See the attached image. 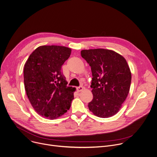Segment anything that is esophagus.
<instances>
[{
    "label": "esophagus",
    "instance_id": "1",
    "mask_svg": "<svg viewBox=\"0 0 157 157\" xmlns=\"http://www.w3.org/2000/svg\"><path fill=\"white\" fill-rule=\"evenodd\" d=\"M82 89H83V87L82 86H79L76 88V90L78 92H81V90H82Z\"/></svg>",
    "mask_w": 157,
    "mask_h": 157
}]
</instances>
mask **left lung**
<instances>
[{"label": "left lung", "mask_w": 157, "mask_h": 157, "mask_svg": "<svg viewBox=\"0 0 157 157\" xmlns=\"http://www.w3.org/2000/svg\"><path fill=\"white\" fill-rule=\"evenodd\" d=\"M81 57L91 67L92 100L88 107L94 115L109 118L118 112L130 89L131 73L125 59L104 48L82 50Z\"/></svg>", "instance_id": "8db88e82"}]
</instances>
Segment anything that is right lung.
<instances>
[{"label":"right lung","instance_id":"1","mask_svg":"<svg viewBox=\"0 0 157 157\" xmlns=\"http://www.w3.org/2000/svg\"><path fill=\"white\" fill-rule=\"evenodd\" d=\"M71 49L59 45H42L29 56L24 67L26 95L35 111L54 120L70 108L76 89L68 87L62 66L70 57Z\"/></svg>","mask_w":157,"mask_h":157}]
</instances>
